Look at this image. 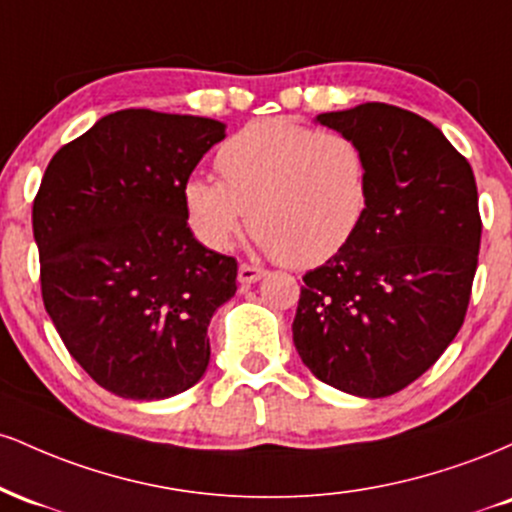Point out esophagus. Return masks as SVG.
Masks as SVG:
<instances>
[{
    "label": "esophagus",
    "mask_w": 512,
    "mask_h": 512,
    "mask_svg": "<svg viewBox=\"0 0 512 512\" xmlns=\"http://www.w3.org/2000/svg\"><path fill=\"white\" fill-rule=\"evenodd\" d=\"M267 274V269H262V267H255V264H248V262H243L238 267V281L243 286H248V284H255V281H260L262 276Z\"/></svg>",
    "instance_id": "1"
}]
</instances>
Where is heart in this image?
Instances as JSON below:
<instances>
[{
  "instance_id": "b5f03b06",
  "label": "heart",
  "mask_w": 512,
  "mask_h": 512,
  "mask_svg": "<svg viewBox=\"0 0 512 512\" xmlns=\"http://www.w3.org/2000/svg\"><path fill=\"white\" fill-rule=\"evenodd\" d=\"M214 166L221 182L195 175L182 187L187 223L209 250L231 248L250 211L264 250L291 267H317L358 236L373 199L354 137L284 117L238 129Z\"/></svg>"
}]
</instances>
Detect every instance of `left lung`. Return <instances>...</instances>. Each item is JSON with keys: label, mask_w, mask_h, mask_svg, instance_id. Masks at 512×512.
Segmentation results:
<instances>
[{"label": "left lung", "mask_w": 512, "mask_h": 512, "mask_svg": "<svg viewBox=\"0 0 512 512\" xmlns=\"http://www.w3.org/2000/svg\"><path fill=\"white\" fill-rule=\"evenodd\" d=\"M317 122L363 146L373 199L358 236L303 276L293 344L322 383L395 395L438 361L467 315L477 182L436 125L397 105L363 103Z\"/></svg>", "instance_id": "obj_1"}]
</instances>
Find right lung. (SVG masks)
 Returning a JSON list of instances; mask_svg holds the SVG:
<instances>
[{"mask_svg":"<svg viewBox=\"0 0 512 512\" xmlns=\"http://www.w3.org/2000/svg\"><path fill=\"white\" fill-rule=\"evenodd\" d=\"M219 120L120 110L64 144L33 202L40 289L74 361L125 399L190 390L207 327L236 296L238 262L192 236L182 187Z\"/></svg>","mask_w":512,"mask_h":512,"instance_id":"obj_1","label":"right lung"}]
</instances>
